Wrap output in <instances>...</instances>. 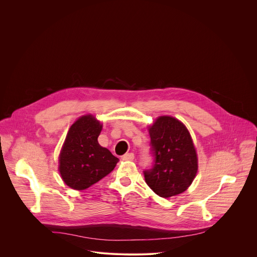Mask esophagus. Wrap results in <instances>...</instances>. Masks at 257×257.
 Returning a JSON list of instances; mask_svg holds the SVG:
<instances>
[{"label": "esophagus", "mask_w": 257, "mask_h": 257, "mask_svg": "<svg viewBox=\"0 0 257 257\" xmlns=\"http://www.w3.org/2000/svg\"><path fill=\"white\" fill-rule=\"evenodd\" d=\"M134 158H135V157H134V154L129 153V154L124 155V156L122 157V160H123V161H133Z\"/></svg>", "instance_id": "obj_1"}]
</instances>
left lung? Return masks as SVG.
<instances>
[{"label":"left lung","instance_id":"1","mask_svg":"<svg viewBox=\"0 0 257 257\" xmlns=\"http://www.w3.org/2000/svg\"><path fill=\"white\" fill-rule=\"evenodd\" d=\"M150 135L155 160L152 169L143 171L146 184L164 198L184 192L198 169L189 131L179 120L162 116L150 127Z\"/></svg>","mask_w":257,"mask_h":257}]
</instances>
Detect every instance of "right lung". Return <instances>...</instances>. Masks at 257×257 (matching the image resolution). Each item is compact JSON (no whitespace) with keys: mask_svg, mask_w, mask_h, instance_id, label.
<instances>
[{"mask_svg":"<svg viewBox=\"0 0 257 257\" xmlns=\"http://www.w3.org/2000/svg\"><path fill=\"white\" fill-rule=\"evenodd\" d=\"M102 125L86 115L74 122L66 136L59 158V171L66 184L84 190L111 173L119 159L98 144Z\"/></svg>","mask_w":257,"mask_h":257,"instance_id":"right-lung-1","label":"right lung"}]
</instances>
